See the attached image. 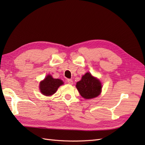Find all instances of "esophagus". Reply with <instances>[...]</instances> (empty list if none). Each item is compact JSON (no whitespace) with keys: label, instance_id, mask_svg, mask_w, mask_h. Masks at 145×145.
<instances>
[{"label":"esophagus","instance_id":"1","mask_svg":"<svg viewBox=\"0 0 145 145\" xmlns=\"http://www.w3.org/2000/svg\"><path fill=\"white\" fill-rule=\"evenodd\" d=\"M67 82L69 83V85H72L73 84V81L71 79H68Z\"/></svg>","mask_w":145,"mask_h":145}]
</instances>
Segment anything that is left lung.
<instances>
[{
  "label": "left lung",
  "instance_id": "8db88e82",
  "mask_svg": "<svg viewBox=\"0 0 145 145\" xmlns=\"http://www.w3.org/2000/svg\"><path fill=\"white\" fill-rule=\"evenodd\" d=\"M76 88L83 98L91 99L97 97L102 92V83L89 72H86L82 79L77 82Z\"/></svg>",
  "mask_w": 145,
  "mask_h": 145
}]
</instances>
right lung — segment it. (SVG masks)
<instances>
[{
    "label": "right lung",
    "instance_id": "1",
    "mask_svg": "<svg viewBox=\"0 0 145 145\" xmlns=\"http://www.w3.org/2000/svg\"><path fill=\"white\" fill-rule=\"evenodd\" d=\"M63 84V82L62 80L54 78L51 75H47L44 80L40 82L39 88L43 95L50 96L54 94L59 87Z\"/></svg>",
    "mask_w": 145,
    "mask_h": 145
}]
</instances>
